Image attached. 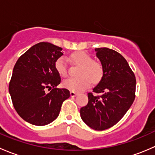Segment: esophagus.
<instances>
[{"instance_id": "obj_1", "label": "esophagus", "mask_w": 155, "mask_h": 155, "mask_svg": "<svg viewBox=\"0 0 155 155\" xmlns=\"http://www.w3.org/2000/svg\"><path fill=\"white\" fill-rule=\"evenodd\" d=\"M77 94H78L76 93V92L70 91V96H71V97H76V96H77Z\"/></svg>"}]
</instances>
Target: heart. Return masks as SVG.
<instances>
[{"instance_id": "1", "label": "heart", "mask_w": 155, "mask_h": 155, "mask_svg": "<svg viewBox=\"0 0 155 155\" xmlns=\"http://www.w3.org/2000/svg\"><path fill=\"white\" fill-rule=\"evenodd\" d=\"M70 60L75 64L81 65L78 75L79 77H70L64 80L62 85L71 91L79 92L85 90L91 82L97 83L101 80L104 69L101 63L93 61L92 58L85 51H76L70 56ZM55 70L61 76H66L68 72V65L64 56L58 58L54 63Z\"/></svg>"}]
</instances>
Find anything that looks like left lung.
I'll return each instance as SVG.
<instances>
[{
    "label": "left lung",
    "instance_id": "obj_1",
    "mask_svg": "<svg viewBox=\"0 0 155 155\" xmlns=\"http://www.w3.org/2000/svg\"><path fill=\"white\" fill-rule=\"evenodd\" d=\"M104 74L93 92L87 94L88 103L80 109L82 121L96 130L111 127L123 118L135 99L136 78L126 59L115 50L95 48Z\"/></svg>",
    "mask_w": 155,
    "mask_h": 155
}]
</instances>
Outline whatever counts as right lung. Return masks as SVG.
Listing matches in <instances>:
<instances>
[{
	"mask_svg": "<svg viewBox=\"0 0 155 155\" xmlns=\"http://www.w3.org/2000/svg\"><path fill=\"white\" fill-rule=\"evenodd\" d=\"M61 50L50 43H39L14 66L9 85L11 99L19 116L33 125H46L54 121L62 103L70 96L68 89L56 87L61 77L54 63L63 55ZM46 89L52 91L46 93Z\"/></svg>",
	"mask_w": 155,
	"mask_h": 155,
	"instance_id": "add662e5",
	"label": "right lung"
}]
</instances>
